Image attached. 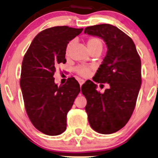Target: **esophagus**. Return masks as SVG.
<instances>
[{
	"mask_svg": "<svg viewBox=\"0 0 158 158\" xmlns=\"http://www.w3.org/2000/svg\"><path fill=\"white\" fill-rule=\"evenodd\" d=\"M85 81L84 80V79H79V85H80V86H81V85L84 84Z\"/></svg>",
	"mask_w": 158,
	"mask_h": 158,
	"instance_id": "obj_1",
	"label": "esophagus"
}]
</instances>
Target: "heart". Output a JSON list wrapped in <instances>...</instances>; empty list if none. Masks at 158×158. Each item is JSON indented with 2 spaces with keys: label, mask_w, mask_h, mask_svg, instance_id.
<instances>
[{
  "label": "heart",
  "mask_w": 158,
  "mask_h": 158,
  "mask_svg": "<svg viewBox=\"0 0 158 158\" xmlns=\"http://www.w3.org/2000/svg\"><path fill=\"white\" fill-rule=\"evenodd\" d=\"M73 44V41H69L67 44L66 48H65V54L66 56H68L70 54V50H71L72 46ZM87 46H88L89 51L94 49H102V41H101L100 39L97 37H90L88 39L87 41ZM93 69L92 66H87V65H79L76 67L74 70L77 74L83 77H87L89 76V74Z\"/></svg>",
  "instance_id": "1"
}]
</instances>
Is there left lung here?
Wrapping results in <instances>:
<instances>
[{"instance_id": "left-lung-1", "label": "left lung", "mask_w": 158, "mask_h": 158, "mask_svg": "<svg viewBox=\"0 0 158 158\" xmlns=\"http://www.w3.org/2000/svg\"><path fill=\"white\" fill-rule=\"evenodd\" d=\"M85 33L100 37L108 48L93 80L108 83L109 88L101 94L97 85L87 80L81 93L87 99L85 110L90 127L110 135L126 126L135 110L141 86L140 58L132 39L117 27L94 25L86 27Z\"/></svg>"}]
</instances>
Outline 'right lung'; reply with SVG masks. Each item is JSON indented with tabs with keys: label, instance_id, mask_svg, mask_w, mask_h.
Instances as JSON below:
<instances>
[{
	"label": "right lung",
	"instance_id": "obj_1",
	"mask_svg": "<svg viewBox=\"0 0 158 158\" xmlns=\"http://www.w3.org/2000/svg\"><path fill=\"white\" fill-rule=\"evenodd\" d=\"M82 30L68 26L44 30L23 56L20 86L25 109L36 129L47 135H59L66 130L67 114L80 92L74 77L58 86L53 75L58 65L66 62L68 43Z\"/></svg>",
	"mask_w": 158,
	"mask_h": 158
}]
</instances>
